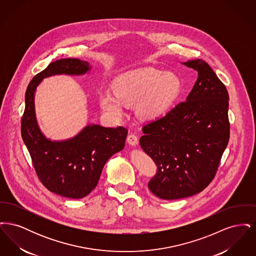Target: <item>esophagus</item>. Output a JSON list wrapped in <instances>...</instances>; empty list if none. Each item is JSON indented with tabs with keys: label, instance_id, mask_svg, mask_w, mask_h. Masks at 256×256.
Listing matches in <instances>:
<instances>
[{
	"label": "esophagus",
	"instance_id": "1",
	"mask_svg": "<svg viewBox=\"0 0 256 256\" xmlns=\"http://www.w3.org/2000/svg\"><path fill=\"white\" fill-rule=\"evenodd\" d=\"M128 143L132 146H136L138 144V137L134 134H130L128 136Z\"/></svg>",
	"mask_w": 256,
	"mask_h": 256
}]
</instances>
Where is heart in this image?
Listing matches in <instances>:
<instances>
[{"mask_svg":"<svg viewBox=\"0 0 256 256\" xmlns=\"http://www.w3.org/2000/svg\"><path fill=\"white\" fill-rule=\"evenodd\" d=\"M113 90L115 95L106 92L100 98V106L106 112L120 118L124 104H136L138 115L152 120L170 108L180 93L182 82L174 74L141 70L119 78Z\"/></svg>","mask_w":256,"mask_h":256,"instance_id":"obj_1","label":"heart"}]
</instances>
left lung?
Masks as SVG:
<instances>
[{
  "label": "left lung",
  "mask_w": 256,
  "mask_h": 256,
  "mask_svg": "<svg viewBox=\"0 0 256 256\" xmlns=\"http://www.w3.org/2000/svg\"><path fill=\"white\" fill-rule=\"evenodd\" d=\"M198 72L186 100L143 126L140 146L158 166L152 194L178 200L206 189L216 176L230 140L228 92L202 60L184 63Z\"/></svg>",
  "instance_id": "1"
}]
</instances>
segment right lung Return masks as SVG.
<instances>
[{
    "label": "right lung",
    "mask_w": 256,
    "mask_h": 256,
    "mask_svg": "<svg viewBox=\"0 0 256 256\" xmlns=\"http://www.w3.org/2000/svg\"><path fill=\"white\" fill-rule=\"evenodd\" d=\"M88 62L62 58L50 63L28 84L24 96L21 134L41 183L52 193L82 198L97 186L102 170L110 156L124 146L128 130L89 124L70 140L52 142L40 132L34 114V92L44 78L58 74H84Z\"/></svg>",
    "instance_id": "obj_1"
}]
</instances>
